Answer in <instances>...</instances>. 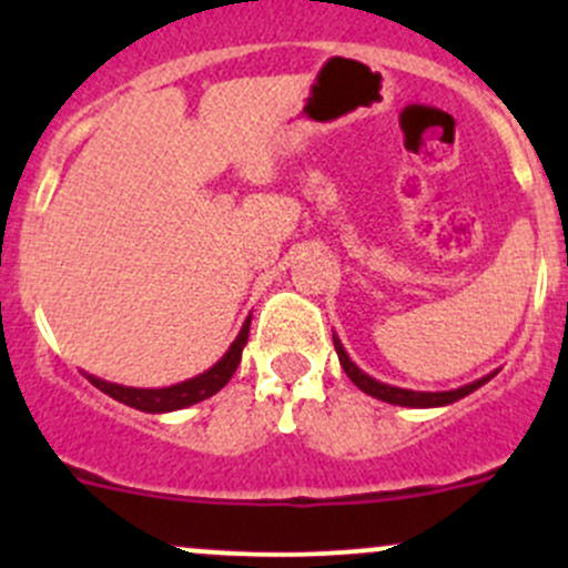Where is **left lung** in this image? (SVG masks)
<instances>
[{
    "label": "left lung",
    "mask_w": 568,
    "mask_h": 568,
    "mask_svg": "<svg viewBox=\"0 0 568 568\" xmlns=\"http://www.w3.org/2000/svg\"><path fill=\"white\" fill-rule=\"evenodd\" d=\"M335 341V352H337V359H341L343 371H346L348 379L354 382V385L359 387L363 393L374 395V398L379 400H387V404H398V406H417V409H423V406H445V404H454V400L464 398V395H469L473 390H478L480 385H486V382L491 379V376H486V379H478L473 382V385H464L459 390H448V393H415V390H400V387H390V385H382V382L371 379V376H365L363 371L357 368V365L348 359V354L343 352L341 341L337 337H332Z\"/></svg>",
    "instance_id": "left-lung-1"
}]
</instances>
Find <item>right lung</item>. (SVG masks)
Returning <instances> with one entry per match:
<instances>
[{
    "label": "right lung",
    "mask_w": 568,
    "mask_h": 568,
    "mask_svg": "<svg viewBox=\"0 0 568 568\" xmlns=\"http://www.w3.org/2000/svg\"><path fill=\"white\" fill-rule=\"evenodd\" d=\"M250 337V321L242 326L239 337L233 341V346L227 348L225 357L209 368L205 374L194 376V379L181 382V385L173 387H162V390H136V387H120V385H109V382L95 379V376H88L90 385L99 387L101 393L112 395L114 400L125 406H134L140 412H173V409H183V406H192L197 400L211 398L214 393H220L222 387L231 382V376L236 374L239 363H242V348Z\"/></svg>",
    "instance_id": "add662e5"
}]
</instances>
